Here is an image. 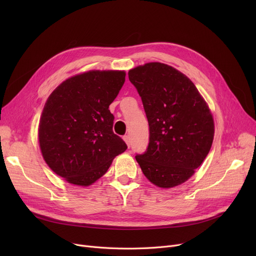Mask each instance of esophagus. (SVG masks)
<instances>
[{"instance_id": "obj_1", "label": "esophagus", "mask_w": 256, "mask_h": 256, "mask_svg": "<svg viewBox=\"0 0 256 256\" xmlns=\"http://www.w3.org/2000/svg\"><path fill=\"white\" fill-rule=\"evenodd\" d=\"M124 140L126 143L128 144V147H130V136H128V135L124 136Z\"/></svg>"}]
</instances>
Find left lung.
Here are the masks:
<instances>
[{
    "label": "left lung",
    "mask_w": 256,
    "mask_h": 256,
    "mask_svg": "<svg viewBox=\"0 0 256 256\" xmlns=\"http://www.w3.org/2000/svg\"><path fill=\"white\" fill-rule=\"evenodd\" d=\"M142 100L150 143L137 154L144 176L160 188L189 180L206 158L214 139V119L192 80L164 63L150 62L128 72Z\"/></svg>",
    "instance_id": "1"
}]
</instances>
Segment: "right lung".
Here are the masks:
<instances>
[{
  "mask_svg": "<svg viewBox=\"0 0 256 256\" xmlns=\"http://www.w3.org/2000/svg\"><path fill=\"white\" fill-rule=\"evenodd\" d=\"M126 80L120 70H90L64 80L40 117L39 145L48 167L70 184L87 186L128 146L113 132L109 106Z\"/></svg>",
  "mask_w": 256,
  "mask_h": 256,
  "instance_id": "add662e5",
  "label": "right lung"
}]
</instances>
